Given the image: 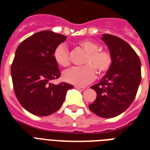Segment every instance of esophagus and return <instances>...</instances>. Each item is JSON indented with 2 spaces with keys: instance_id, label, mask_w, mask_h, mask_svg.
<instances>
[{
  "instance_id": "1",
  "label": "esophagus",
  "mask_w": 150,
  "mask_h": 150,
  "mask_svg": "<svg viewBox=\"0 0 150 150\" xmlns=\"http://www.w3.org/2000/svg\"><path fill=\"white\" fill-rule=\"evenodd\" d=\"M75 88L76 89H78V90H80V91H83L85 88H86L85 87H80V86H75Z\"/></svg>"
}]
</instances>
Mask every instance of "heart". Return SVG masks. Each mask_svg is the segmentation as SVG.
Here are the masks:
<instances>
[{
    "mask_svg": "<svg viewBox=\"0 0 150 150\" xmlns=\"http://www.w3.org/2000/svg\"><path fill=\"white\" fill-rule=\"evenodd\" d=\"M78 46L85 53L83 67H73L63 73V79L69 83L85 86L94 80L96 71L104 75L108 71L112 64V57L109 51L100 49L99 44L91 40L85 39L79 42ZM56 63L62 67L71 64L69 50L64 45H59L53 53Z\"/></svg>",
    "mask_w": 150,
    "mask_h": 150,
    "instance_id": "1",
    "label": "heart"
}]
</instances>
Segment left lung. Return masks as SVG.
<instances>
[{"instance_id":"8db88e82","label":"left lung","mask_w":150,"mask_h":150,"mask_svg":"<svg viewBox=\"0 0 150 150\" xmlns=\"http://www.w3.org/2000/svg\"><path fill=\"white\" fill-rule=\"evenodd\" d=\"M101 39L108 46L112 64L100 82L91 87L97 96L89 109L100 117L112 118L125 112L135 99L142 80L141 61L121 38L103 34Z\"/></svg>"}]
</instances>
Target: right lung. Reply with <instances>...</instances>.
I'll return each instance as SVG.
<instances>
[{
    "mask_svg": "<svg viewBox=\"0 0 150 150\" xmlns=\"http://www.w3.org/2000/svg\"><path fill=\"white\" fill-rule=\"evenodd\" d=\"M66 38L52 31H41L21 42L15 52L11 65L15 95L21 106L34 115L55 112L63 104L67 91L73 88L67 83H50L60 76L53 53Z\"/></svg>",
    "mask_w": 150,
    "mask_h": 150,
    "instance_id": "right-lung-1",
    "label": "right lung"
}]
</instances>
